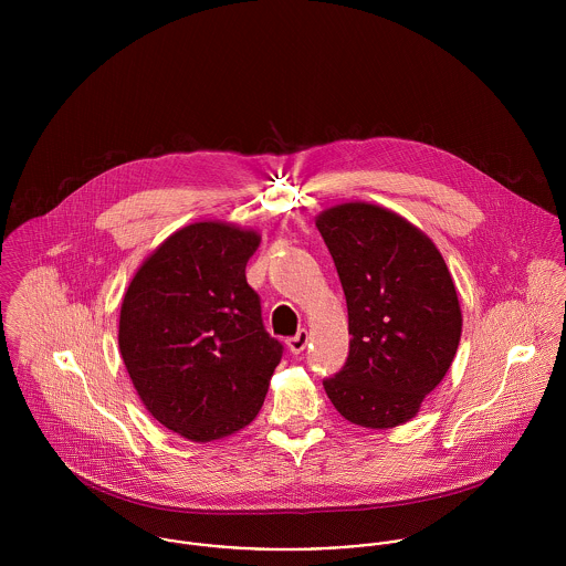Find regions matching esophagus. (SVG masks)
Here are the masks:
<instances>
[{
  "instance_id": "esophagus-1",
  "label": "esophagus",
  "mask_w": 566,
  "mask_h": 566,
  "mask_svg": "<svg viewBox=\"0 0 566 566\" xmlns=\"http://www.w3.org/2000/svg\"><path fill=\"white\" fill-rule=\"evenodd\" d=\"M307 342H310V335H307L305 328H301L294 337L287 339V348H290V353L298 355V353H303L307 348Z\"/></svg>"
}]
</instances>
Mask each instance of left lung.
I'll list each match as a JSON object with an SVG mask.
<instances>
[{
    "label": "left lung",
    "instance_id": "1",
    "mask_svg": "<svg viewBox=\"0 0 566 566\" xmlns=\"http://www.w3.org/2000/svg\"><path fill=\"white\" fill-rule=\"evenodd\" d=\"M316 227L337 268L353 335L346 364L323 381L326 397L355 424H403L444 379L460 344L451 272L436 243L384 207L337 205Z\"/></svg>",
    "mask_w": 566,
    "mask_h": 566
}]
</instances>
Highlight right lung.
Returning <instances> with one entry per match:
<instances>
[{
    "label": "right lung",
    "mask_w": 566,
    "mask_h": 566,
    "mask_svg": "<svg viewBox=\"0 0 566 566\" xmlns=\"http://www.w3.org/2000/svg\"><path fill=\"white\" fill-rule=\"evenodd\" d=\"M259 233L189 224L144 261L119 314V353L146 409L191 442L243 429L259 413L283 344L265 331L245 263Z\"/></svg>",
    "instance_id": "right-lung-1"
}]
</instances>
